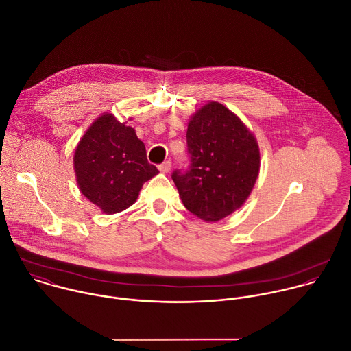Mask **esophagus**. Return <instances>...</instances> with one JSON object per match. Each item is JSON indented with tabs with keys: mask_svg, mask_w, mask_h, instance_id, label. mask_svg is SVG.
<instances>
[{
	"mask_svg": "<svg viewBox=\"0 0 351 351\" xmlns=\"http://www.w3.org/2000/svg\"><path fill=\"white\" fill-rule=\"evenodd\" d=\"M158 169H160L161 172H164V173H168V172L171 171V161H164V162L158 167Z\"/></svg>",
	"mask_w": 351,
	"mask_h": 351,
	"instance_id": "1",
	"label": "esophagus"
}]
</instances>
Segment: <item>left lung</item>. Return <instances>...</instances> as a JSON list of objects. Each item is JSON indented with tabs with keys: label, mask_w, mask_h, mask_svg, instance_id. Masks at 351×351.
Instances as JSON below:
<instances>
[{
	"label": "left lung",
	"mask_w": 351,
	"mask_h": 351,
	"mask_svg": "<svg viewBox=\"0 0 351 351\" xmlns=\"http://www.w3.org/2000/svg\"><path fill=\"white\" fill-rule=\"evenodd\" d=\"M187 169L172 179L184 207L207 222L240 208L260 171V149L244 123L219 103L198 110L187 125Z\"/></svg>",
	"instance_id": "8db88e82"
}]
</instances>
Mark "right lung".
<instances>
[{
	"mask_svg": "<svg viewBox=\"0 0 351 351\" xmlns=\"http://www.w3.org/2000/svg\"><path fill=\"white\" fill-rule=\"evenodd\" d=\"M73 162L80 191L106 214L130 207L143 183L158 173L147 161L144 143L134 129L111 114L99 117L87 129Z\"/></svg>",
	"mask_w": 351,
	"mask_h": 351,
	"instance_id": "right-lung-1",
	"label": "right lung"
}]
</instances>
